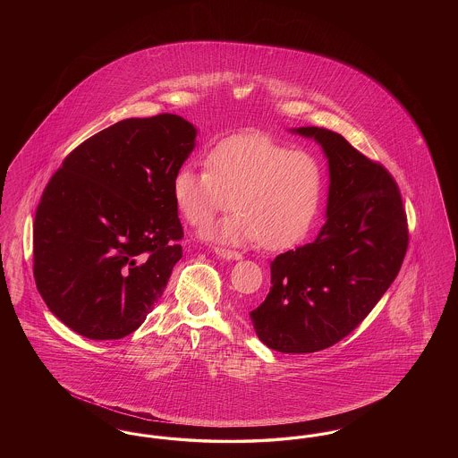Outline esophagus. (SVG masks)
<instances>
[{
    "instance_id": "obj_1",
    "label": "esophagus",
    "mask_w": 458,
    "mask_h": 458,
    "mask_svg": "<svg viewBox=\"0 0 458 458\" xmlns=\"http://www.w3.org/2000/svg\"><path fill=\"white\" fill-rule=\"evenodd\" d=\"M215 252H216V256H218V258L228 259V261H239V259H242V254L237 252V250H228V249L216 247V249H215Z\"/></svg>"
}]
</instances>
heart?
Returning a JSON list of instances; mask_svg holds the SVG:
<instances>
[{"label":"heart","mask_w":458,"mask_h":458,"mask_svg":"<svg viewBox=\"0 0 458 458\" xmlns=\"http://www.w3.org/2000/svg\"><path fill=\"white\" fill-rule=\"evenodd\" d=\"M206 168L183 166L174 174L180 213L202 226L232 204L239 209L204 230L206 239L259 240L264 249H284L304 237L318 213L325 183L319 159L266 135L221 140L208 154Z\"/></svg>","instance_id":"b5f03b06"}]
</instances>
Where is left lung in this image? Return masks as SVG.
Here are the masks:
<instances>
[{
	"mask_svg": "<svg viewBox=\"0 0 458 458\" xmlns=\"http://www.w3.org/2000/svg\"><path fill=\"white\" fill-rule=\"evenodd\" d=\"M329 168L327 223L310 243L276 256L271 288L249 316L262 344L284 353L325 350L359 327L394 282L409 247L407 215L383 165L319 127Z\"/></svg>",
	"mask_w": 458,
	"mask_h": 458,
	"instance_id": "8db88e82",
	"label": "left lung"
}]
</instances>
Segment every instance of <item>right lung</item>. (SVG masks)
Listing matches in <instances>:
<instances>
[{
	"label": "right lung",
	"instance_id": "right-lung-1",
	"mask_svg": "<svg viewBox=\"0 0 458 458\" xmlns=\"http://www.w3.org/2000/svg\"><path fill=\"white\" fill-rule=\"evenodd\" d=\"M178 114L127 118L68 154L34 219V278L47 309L90 340L133 333L182 258L174 178L196 148Z\"/></svg>",
	"mask_w": 458,
	"mask_h": 458
}]
</instances>
